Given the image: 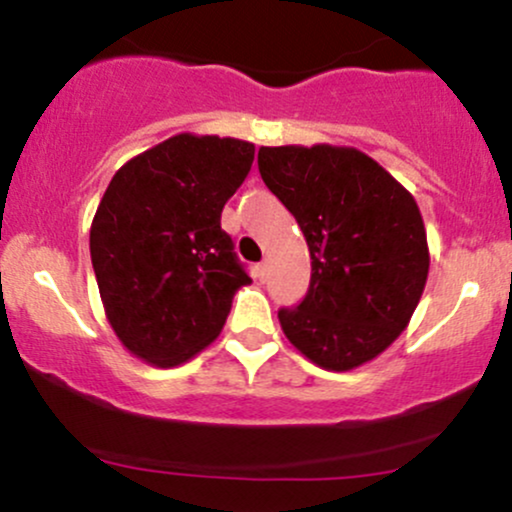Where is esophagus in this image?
Returning <instances> with one entry per match:
<instances>
[{
	"mask_svg": "<svg viewBox=\"0 0 512 512\" xmlns=\"http://www.w3.org/2000/svg\"><path fill=\"white\" fill-rule=\"evenodd\" d=\"M255 272H257V279H267V272H269V267H267V262H260V264H257V267H255Z\"/></svg>",
	"mask_w": 512,
	"mask_h": 512,
	"instance_id": "34e87169",
	"label": "esophagus"
}]
</instances>
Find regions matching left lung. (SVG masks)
<instances>
[{"mask_svg": "<svg viewBox=\"0 0 512 512\" xmlns=\"http://www.w3.org/2000/svg\"><path fill=\"white\" fill-rule=\"evenodd\" d=\"M264 185L301 226L310 289L281 308L286 339L325 370H354L407 330L428 279L416 199L354 146H262Z\"/></svg>", "mask_w": 512, "mask_h": 512, "instance_id": "obj_1", "label": "left lung"}]
</instances>
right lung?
Here are the masks:
<instances>
[{
	"instance_id": "right-lung-1",
	"label": "right lung",
	"mask_w": 512,
	"mask_h": 512,
	"mask_svg": "<svg viewBox=\"0 0 512 512\" xmlns=\"http://www.w3.org/2000/svg\"><path fill=\"white\" fill-rule=\"evenodd\" d=\"M252 158L243 139L182 132L113 175L91 223V262L129 354L180 366L221 334L233 296L252 281L221 228Z\"/></svg>"
}]
</instances>
